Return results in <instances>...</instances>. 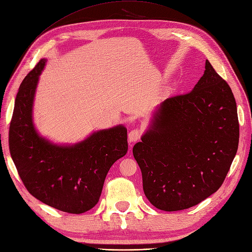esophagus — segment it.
<instances>
[{
	"instance_id": "34e87169",
	"label": "esophagus",
	"mask_w": 252,
	"mask_h": 252,
	"mask_svg": "<svg viewBox=\"0 0 252 252\" xmlns=\"http://www.w3.org/2000/svg\"><path fill=\"white\" fill-rule=\"evenodd\" d=\"M141 136V131L139 129H133L131 130L129 134H128V139H129V142H135L137 141Z\"/></svg>"
}]
</instances>
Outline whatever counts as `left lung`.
<instances>
[{
    "instance_id": "obj_1",
    "label": "left lung",
    "mask_w": 252,
    "mask_h": 252,
    "mask_svg": "<svg viewBox=\"0 0 252 252\" xmlns=\"http://www.w3.org/2000/svg\"><path fill=\"white\" fill-rule=\"evenodd\" d=\"M238 143L234 94L206 61L194 89L165 99L133 147L146 197L164 211L199 204L221 187Z\"/></svg>"
}]
</instances>
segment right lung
<instances>
[{
  "label": "right lung",
  "mask_w": 252,
  "mask_h": 252,
  "mask_svg": "<svg viewBox=\"0 0 252 252\" xmlns=\"http://www.w3.org/2000/svg\"><path fill=\"white\" fill-rule=\"evenodd\" d=\"M46 59L22 81L9 128V150L21 181L34 198L63 212L80 214L97 204L105 176L128 150L127 129L99 130L73 146L41 137L32 123V103Z\"/></svg>",
  "instance_id": "obj_1"
}]
</instances>
